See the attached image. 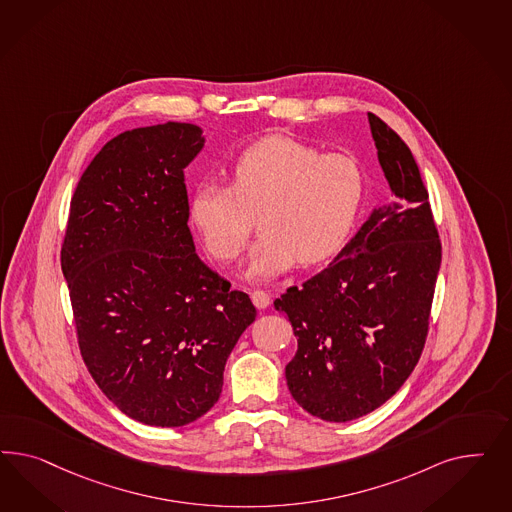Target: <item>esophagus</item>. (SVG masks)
Wrapping results in <instances>:
<instances>
[{"label": "esophagus", "mask_w": 512, "mask_h": 512, "mask_svg": "<svg viewBox=\"0 0 512 512\" xmlns=\"http://www.w3.org/2000/svg\"><path fill=\"white\" fill-rule=\"evenodd\" d=\"M251 300H253V304H255L259 310H264V308L270 306V295H268L266 291H261V289H257V291L251 293Z\"/></svg>", "instance_id": "34e87169"}]
</instances>
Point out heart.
Segmentation results:
<instances>
[{"instance_id":"heart-1","label":"heart","mask_w":512,"mask_h":512,"mask_svg":"<svg viewBox=\"0 0 512 512\" xmlns=\"http://www.w3.org/2000/svg\"><path fill=\"white\" fill-rule=\"evenodd\" d=\"M229 186L201 184L189 219L217 263L242 255L257 223L248 274L266 279L300 264L334 257L357 223L366 178L353 155L321 154L300 140L270 135L249 144L229 165Z\"/></svg>"}]
</instances>
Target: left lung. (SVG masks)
<instances>
[{"instance_id": "8db88e82", "label": "left lung", "mask_w": 512, "mask_h": 512, "mask_svg": "<svg viewBox=\"0 0 512 512\" xmlns=\"http://www.w3.org/2000/svg\"><path fill=\"white\" fill-rule=\"evenodd\" d=\"M392 204L379 208L323 272L289 287L285 311L298 351L287 385L313 417L347 422L392 398L428 338L441 240L409 146L368 114Z\"/></svg>"}]
</instances>
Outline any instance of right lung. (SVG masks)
Here are the masks:
<instances>
[{"instance_id":"right-lung-1","label":"right lung","mask_w":512,"mask_h":512,"mask_svg":"<svg viewBox=\"0 0 512 512\" xmlns=\"http://www.w3.org/2000/svg\"><path fill=\"white\" fill-rule=\"evenodd\" d=\"M201 135L169 122L109 140L80 176L62 242L88 372L127 417L161 428L214 407L227 358L257 317L195 253L184 169Z\"/></svg>"}]
</instances>
